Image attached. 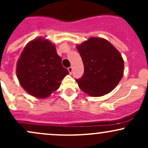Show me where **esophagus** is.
<instances>
[{"mask_svg": "<svg viewBox=\"0 0 148 148\" xmlns=\"http://www.w3.org/2000/svg\"><path fill=\"white\" fill-rule=\"evenodd\" d=\"M67 69H68V71H69V74H72V72H73V69H72V67H69V68Z\"/></svg>", "mask_w": 148, "mask_h": 148, "instance_id": "1", "label": "esophagus"}]
</instances>
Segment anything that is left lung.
<instances>
[{
  "instance_id": "1",
  "label": "left lung",
  "mask_w": 148,
  "mask_h": 148,
  "mask_svg": "<svg viewBox=\"0 0 148 148\" xmlns=\"http://www.w3.org/2000/svg\"><path fill=\"white\" fill-rule=\"evenodd\" d=\"M76 49L84 65V75L76 79L80 89L91 97L113 90L124 73L123 57L114 46L105 39L90 37Z\"/></svg>"
}]
</instances>
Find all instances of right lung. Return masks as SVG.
Returning <instances> with one entry per match:
<instances>
[{"label": "right lung", "mask_w": 148, "mask_h": 148, "mask_svg": "<svg viewBox=\"0 0 148 148\" xmlns=\"http://www.w3.org/2000/svg\"><path fill=\"white\" fill-rule=\"evenodd\" d=\"M68 74L56 46L42 37L25 46L16 64V76L22 88L40 99L48 97L58 89Z\"/></svg>", "instance_id": "1"}]
</instances>
